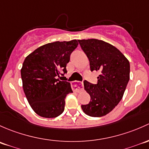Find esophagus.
Wrapping results in <instances>:
<instances>
[{
  "mask_svg": "<svg viewBox=\"0 0 149 149\" xmlns=\"http://www.w3.org/2000/svg\"><path fill=\"white\" fill-rule=\"evenodd\" d=\"M72 87L74 91L77 92V93H79V92L83 90V82L76 81L74 83L72 84Z\"/></svg>",
  "mask_w": 149,
  "mask_h": 149,
  "instance_id": "esophagus-1",
  "label": "esophagus"
}]
</instances>
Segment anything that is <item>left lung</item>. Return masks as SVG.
<instances>
[{
  "instance_id": "obj_1",
  "label": "left lung",
  "mask_w": 149,
  "mask_h": 149,
  "mask_svg": "<svg viewBox=\"0 0 149 149\" xmlns=\"http://www.w3.org/2000/svg\"><path fill=\"white\" fill-rule=\"evenodd\" d=\"M90 61V70L99 71L96 85L84 81L90 95L82 110L91 117H102L111 112L122 99L130 79V63L114 46L98 39L78 40Z\"/></svg>"
}]
</instances>
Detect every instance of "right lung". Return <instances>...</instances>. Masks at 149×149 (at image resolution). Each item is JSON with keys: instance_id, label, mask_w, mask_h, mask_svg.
Wrapping results in <instances>:
<instances>
[{"instance_id": "obj_1", "label": "right lung", "mask_w": 149, "mask_h": 149, "mask_svg": "<svg viewBox=\"0 0 149 149\" xmlns=\"http://www.w3.org/2000/svg\"><path fill=\"white\" fill-rule=\"evenodd\" d=\"M77 40L44 44L26 57L21 70L23 89L33 111L44 118H56L63 113L70 83L58 78L66 67Z\"/></svg>"}]
</instances>
